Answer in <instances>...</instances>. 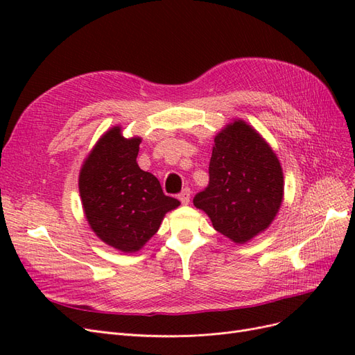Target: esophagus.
Segmentation results:
<instances>
[{
  "label": "esophagus",
  "mask_w": 355,
  "mask_h": 355,
  "mask_svg": "<svg viewBox=\"0 0 355 355\" xmlns=\"http://www.w3.org/2000/svg\"><path fill=\"white\" fill-rule=\"evenodd\" d=\"M189 198H191V189L189 188H184L179 192V200L184 204H188Z\"/></svg>",
  "instance_id": "1"
}]
</instances>
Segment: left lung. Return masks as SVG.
<instances>
[{"label": "left lung", "instance_id": "obj_1", "mask_svg": "<svg viewBox=\"0 0 355 355\" xmlns=\"http://www.w3.org/2000/svg\"><path fill=\"white\" fill-rule=\"evenodd\" d=\"M282 201V166L250 125L239 120L214 137L209 185L194 197L214 230L243 244L270 227Z\"/></svg>", "mask_w": 355, "mask_h": 355}]
</instances>
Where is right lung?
Returning a JSON list of instances; mask_svg holds the SVG:
<instances>
[{"label": "right lung", "instance_id": "add662e5", "mask_svg": "<svg viewBox=\"0 0 355 355\" xmlns=\"http://www.w3.org/2000/svg\"><path fill=\"white\" fill-rule=\"evenodd\" d=\"M141 139H124L120 127L106 132L80 173L85 218L98 237L121 252H136L158 231L179 200L137 166Z\"/></svg>", "mask_w": 355, "mask_h": 355}]
</instances>
